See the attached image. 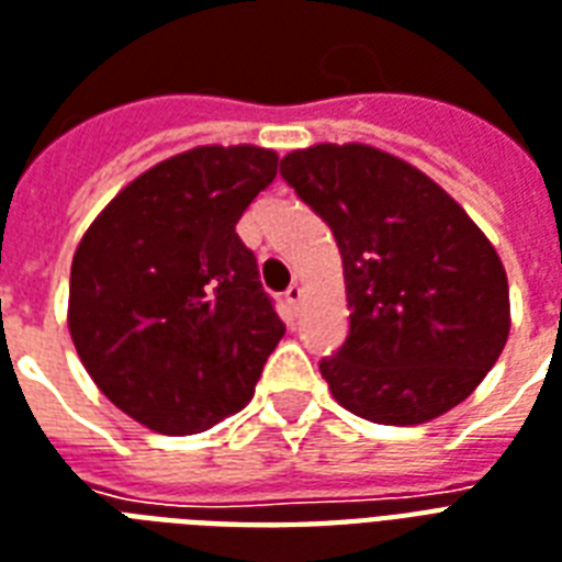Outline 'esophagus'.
<instances>
[{
    "mask_svg": "<svg viewBox=\"0 0 562 562\" xmlns=\"http://www.w3.org/2000/svg\"><path fill=\"white\" fill-rule=\"evenodd\" d=\"M300 300H303V289H300L297 282H291L289 291H285V306H289L291 315H297V310H300Z\"/></svg>",
    "mask_w": 562,
    "mask_h": 562,
    "instance_id": "esophagus-1",
    "label": "esophagus"
}]
</instances>
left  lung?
Wrapping results in <instances>:
<instances>
[{
  "mask_svg": "<svg viewBox=\"0 0 562 562\" xmlns=\"http://www.w3.org/2000/svg\"><path fill=\"white\" fill-rule=\"evenodd\" d=\"M282 179L333 229L350 333L321 376L374 424L439 418L481 385L509 336V285L492 241L445 188L368 144H315Z\"/></svg>",
  "mask_w": 562,
  "mask_h": 562,
  "instance_id": "obj_1",
  "label": "left lung"
}]
</instances>
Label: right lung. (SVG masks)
I'll use <instances>...</instances> for the list:
<instances>
[{
  "mask_svg": "<svg viewBox=\"0 0 562 562\" xmlns=\"http://www.w3.org/2000/svg\"><path fill=\"white\" fill-rule=\"evenodd\" d=\"M273 149L194 147L132 179L81 235L67 327L111 404L165 436L250 404L285 336L235 233L277 177Z\"/></svg>",
  "mask_w": 562,
  "mask_h": 562,
  "instance_id": "right-lung-1",
  "label": "right lung"
}]
</instances>
